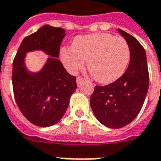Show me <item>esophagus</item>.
<instances>
[{"mask_svg":"<svg viewBox=\"0 0 161 161\" xmlns=\"http://www.w3.org/2000/svg\"><path fill=\"white\" fill-rule=\"evenodd\" d=\"M84 81V79L82 77H77V85H80V84H82V83H83Z\"/></svg>","mask_w":161,"mask_h":161,"instance_id":"1","label":"esophagus"}]
</instances>
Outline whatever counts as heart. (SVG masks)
I'll return each mask as SVG.
<instances>
[{"instance_id":"obj_1","label":"heart","mask_w":161,"mask_h":161,"mask_svg":"<svg viewBox=\"0 0 161 161\" xmlns=\"http://www.w3.org/2000/svg\"><path fill=\"white\" fill-rule=\"evenodd\" d=\"M130 48L121 37L97 33L77 36L72 47H62L60 57L70 73L83 70L88 61V70L95 80L110 84L121 77L130 61Z\"/></svg>"}]
</instances>
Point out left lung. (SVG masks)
<instances>
[{"label": "left lung", "mask_w": 161, "mask_h": 161, "mask_svg": "<svg viewBox=\"0 0 161 161\" xmlns=\"http://www.w3.org/2000/svg\"><path fill=\"white\" fill-rule=\"evenodd\" d=\"M130 48V62L124 74L114 83L96 86L90 99L98 121L110 128L129 124L141 111L149 85L146 52L138 40L118 29Z\"/></svg>", "instance_id": "left-lung-1"}]
</instances>
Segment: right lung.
<instances>
[{
  "instance_id": "1",
  "label": "right lung",
  "mask_w": 161,
  "mask_h": 161,
  "mask_svg": "<svg viewBox=\"0 0 161 161\" xmlns=\"http://www.w3.org/2000/svg\"><path fill=\"white\" fill-rule=\"evenodd\" d=\"M65 30L45 25L26 36L13 62L12 82L16 103L23 115L33 124L50 127L66 111L70 96L77 89L76 77L68 73L58 59ZM43 50L51 57L38 73L25 65L26 53Z\"/></svg>"
}]
</instances>
